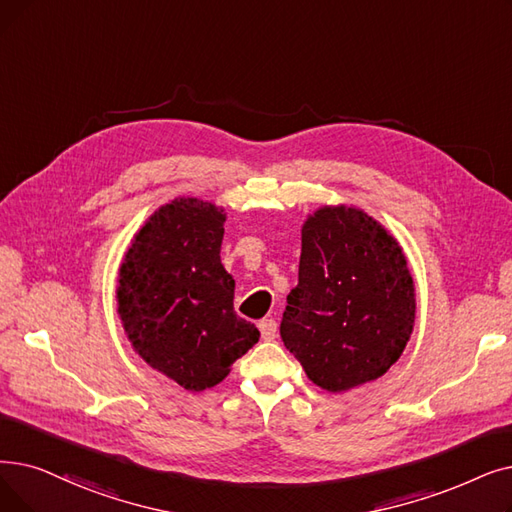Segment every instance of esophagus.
<instances>
[{"mask_svg":"<svg viewBox=\"0 0 512 512\" xmlns=\"http://www.w3.org/2000/svg\"><path fill=\"white\" fill-rule=\"evenodd\" d=\"M259 332H261V339L263 341H272L276 339V330H278V324L274 318H263L259 320Z\"/></svg>","mask_w":512,"mask_h":512,"instance_id":"1","label":"esophagus"}]
</instances>
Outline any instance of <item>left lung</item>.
Masks as SVG:
<instances>
[{
    "mask_svg": "<svg viewBox=\"0 0 512 512\" xmlns=\"http://www.w3.org/2000/svg\"><path fill=\"white\" fill-rule=\"evenodd\" d=\"M286 303L284 347L330 393L383 376L404 353L416 318L414 280L397 238L347 205L307 215L299 284Z\"/></svg>",
    "mask_w": 512,
    "mask_h": 512,
    "instance_id": "obj_1",
    "label": "left lung"
}]
</instances>
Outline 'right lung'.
Returning a JSON list of instances; mask_svg holds the SVG:
<instances>
[{"label":"right lung","mask_w":512,"mask_h":512,"mask_svg":"<svg viewBox=\"0 0 512 512\" xmlns=\"http://www.w3.org/2000/svg\"><path fill=\"white\" fill-rule=\"evenodd\" d=\"M226 213L194 196L159 207L119 268L117 305L140 358L188 391L226 379L257 341L234 311V278L221 263Z\"/></svg>","instance_id":"obj_1"}]
</instances>
